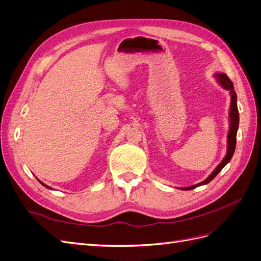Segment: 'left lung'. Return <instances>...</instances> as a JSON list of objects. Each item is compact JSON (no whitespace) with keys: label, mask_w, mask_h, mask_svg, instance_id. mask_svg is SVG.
Returning <instances> with one entry per match:
<instances>
[{"label":"left lung","mask_w":261,"mask_h":261,"mask_svg":"<svg viewBox=\"0 0 261 261\" xmlns=\"http://www.w3.org/2000/svg\"><path fill=\"white\" fill-rule=\"evenodd\" d=\"M218 81L221 84V86L223 87V88L230 90L231 92V111H230V117H231V126H230V132H228V135H227V152L224 159L222 160L217 169L211 173V175L207 178L204 179L203 181L199 184H196L193 185L191 187H186V188H181L183 191H191V189H194L198 186L204 185V184H208L209 181H211L213 178H215L218 173L222 170L225 165L230 162V160L232 159V156L234 154L235 151V147H236V134H238V129H239V122H240V114H239V109H238V103H236V93L234 91V86L233 83L231 82L230 78H228L225 74H218Z\"/></svg>","instance_id":"left-lung-1"}]
</instances>
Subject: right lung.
Segmentation results:
<instances>
[{
	"label": "right lung",
	"mask_w": 261,
	"mask_h": 261,
	"mask_svg": "<svg viewBox=\"0 0 261 261\" xmlns=\"http://www.w3.org/2000/svg\"><path fill=\"white\" fill-rule=\"evenodd\" d=\"M40 183H41V181H40ZM41 184H42V185H44V184H43V183H41ZM44 186H45V187H48V188H50V187H49V186H46V185H44Z\"/></svg>",
	"instance_id": "obj_1"
}]
</instances>
